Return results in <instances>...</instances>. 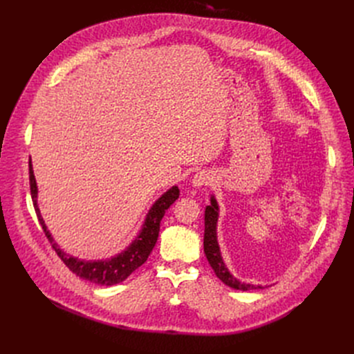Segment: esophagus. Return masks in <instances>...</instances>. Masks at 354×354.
Listing matches in <instances>:
<instances>
[{
    "label": "esophagus",
    "instance_id": "obj_1",
    "mask_svg": "<svg viewBox=\"0 0 354 354\" xmlns=\"http://www.w3.org/2000/svg\"><path fill=\"white\" fill-rule=\"evenodd\" d=\"M212 180V176L208 171H199L194 175L192 178V185L195 188H201V187H207Z\"/></svg>",
    "mask_w": 354,
    "mask_h": 354
}]
</instances>
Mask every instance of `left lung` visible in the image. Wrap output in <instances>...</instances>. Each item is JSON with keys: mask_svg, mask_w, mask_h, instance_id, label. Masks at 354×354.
Segmentation results:
<instances>
[{"mask_svg": "<svg viewBox=\"0 0 354 354\" xmlns=\"http://www.w3.org/2000/svg\"><path fill=\"white\" fill-rule=\"evenodd\" d=\"M218 203L214 196H211V203L205 208V234H203V251H205L208 263L211 264L212 270L215 271L219 280L227 284L231 288L248 291V290H257L263 288L261 286H254L241 283L239 280L228 271L224 259L221 257L218 239H216V222H218Z\"/></svg>", "mask_w": 354, "mask_h": 354, "instance_id": "obj_1", "label": "left lung"}]
</instances>
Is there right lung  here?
Listing matches in <instances>:
<instances>
[{
  "label": "right lung",
  "instance_id": "1",
  "mask_svg": "<svg viewBox=\"0 0 354 354\" xmlns=\"http://www.w3.org/2000/svg\"><path fill=\"white\" fill-rule=\"evenodd\" d=\"M30 191H31V198L34 203V209L37 214V218H39L40 224L43 227V231L46 236L48 238L50 244L53 250L57 252V255L62 258V261L67 266L70 271H73L77 277L83 278V280H87L90 283H95L99 286H113L118 283L124 281L126 278L132 274L135 270H138L142 264L147 259V257L151 255L158 236H159V230H160V221L166 212V209L169 208L172 203L179 198V189L178 187H172L171 189H167L155 203L152 208L149 209L146 219L142 225V230L139 235L132 241L124 251L120 254L111 257L109 259H97V261H86V259H79L76 257H71L66 254L55 241L53 239L50 231L47 230L43 216L40 214L39 205H37V183L32 172V165L30 160Z\"/></svg>",
  "mask_w": 354,
  "mask_h": 354
}]
</instances>
